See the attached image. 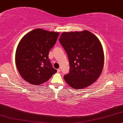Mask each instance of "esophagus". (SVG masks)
Wrapping results in <instances>:
<instances>
[{
  "label": "esophagus",
  "mask_w": 123,
  "mask_h": 123,
  "mask_svg": "<svg viewBox=\"0 0 123 123\" xmlns=\"http://www.w3.org/2000/svg\"><path fill=\"white\" fill-rule=\"evenodd\" d=\"M60 68H59V69H57V72H60Z\"/></svg>",
  "instance_id": "obj_1"
}]
</instances>
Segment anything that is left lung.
Instances as JSON below:
<instances>
[{"mask_svg":"<svg viewBox=\"0 0 123 123\" xmlns=\"http://www.w3.org/2000/svg\"><path fill=\"white\" fill-rule=\"evenodd\" d=\"M59 42L69 59V73L64 79L70 87H88L100 76L104 66L102 45L95 35L87 30L62 33Z\"/></svg>","mask_w":123,"mask_h":123,"instance_id":"obj_1","label":"left lung"}]
</instances>
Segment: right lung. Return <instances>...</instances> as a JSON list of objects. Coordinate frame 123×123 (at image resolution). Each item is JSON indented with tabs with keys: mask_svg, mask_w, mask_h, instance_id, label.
Returning a JSON list of instances; mask_svg holds the SVG:
<instances>
[{
	"mask_svg": "<svg viewBox=\"0 0 123 123\" xmlns=\"http://www.w3.org/2000/svg\"><path fill=\"white\" fill-rule=\"evenodd\" d=\"M59 35V32L37 28L23 37L16 48L15 63L24 80L37 86L57 72L51 65L48 54Z\"/></svg>",
	"mask_w": 123,
	"mask_h": 123,
	"instance_id": "right-lung-1",
	"label": "right lung"
}]
</instances>
